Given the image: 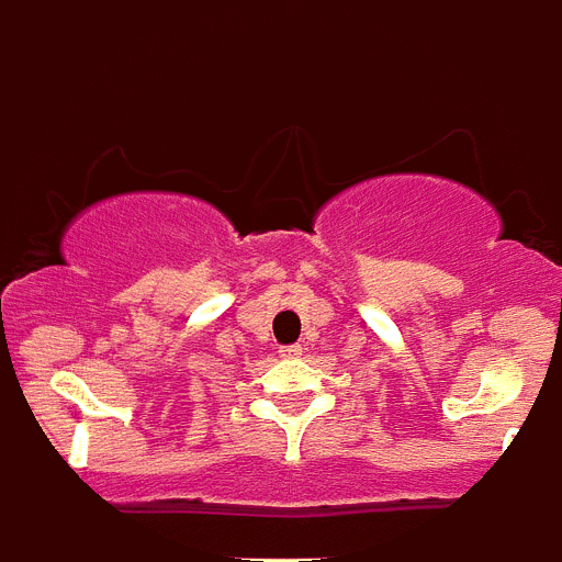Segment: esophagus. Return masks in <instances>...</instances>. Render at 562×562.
I'll list each match as a JSON object with an SVG mask.
<instances>
[{
  "label": "esophagus",
  "mask_w": 562,
  "mask_h": 562,
  "mask_svg": "<svg viewBox=\"0 0 562 562\" xmlns=\"http://www.w3.org/2000/svg\"><path fill=\"white\" fill-rule=\"evenodd\" d=\"M278 355L284 357V360H292V357H301V346H281Z\"/></svg>",
  "instance_id": "34e87169"
}]
</instances>
